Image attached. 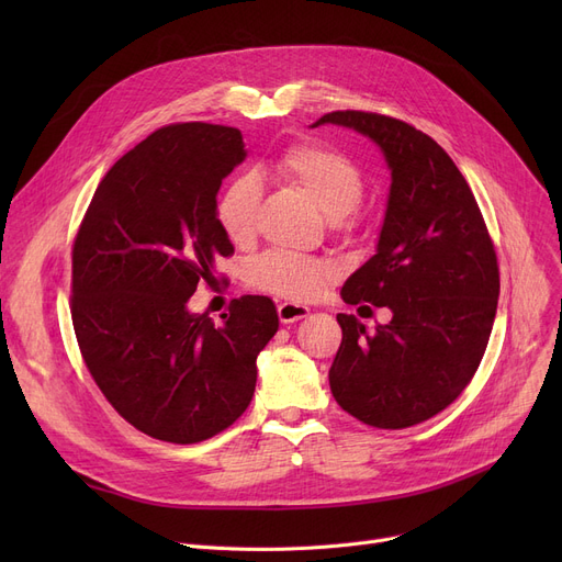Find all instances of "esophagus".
I'll use <instances>...</instances> for the list:
<instances>
[{"instance_id":"obj_1","label":"esophagus","mask_w":562,"mask_h":562,"mask_svg":"<svg viewBox=\"0 0 562 562\" xmlns=\"http://www.w3.org/2000/svg\"><path fill=\"white\" fill-rule=\"evenodd\" d=\"M310 314V307L301 305V303H280L278 305V316L282 323H293V321H301Z\"/></svg>"}]
</instances>
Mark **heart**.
I'll return each instance as SVG.
<instances>
[{"instance_id":"1","label":"heart","mask_w":562,"mask_h":562,"mask_svg":"<svg viewBox=\"0 0 562 562\" xmlns=\"http://www.w3.org/2000/svg\"><path fill=\"white\" fill-rule=\"evenodd\" d=\"M278 175L312 195L335 225L358 210L364 177L358 164L321 143H296L278 159ZM261 187L255 175H234L216 202V218L234 246H248L257 232ZM335 276L328 261L291 252H266L248 266V282L280 299H310Z\"/></svg>"}]
</instances>
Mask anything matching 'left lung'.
<instances>
[{"label":"left lung","mask_w":562,"mask_h":562,"mask_svg":"<svg viewBox=\"0 0 562 562\" xmlns=\"http://www.w3.org/2000/svg\"><path fill=\"white\" fill-rule=\"evenodd\" d=\"M328 123L371 138L392 172L375 255L341 286L344 303L390 307L392 321L369 333L337 314L330 390L362 424L407 428L474 378L496 316V252L474 193L428 134L367 111H333L312 127Z\"/></svg>","instance_id":"obj_1"}]
</instances>
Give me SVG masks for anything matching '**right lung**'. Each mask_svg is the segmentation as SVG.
<instances>
[{
    "label": "right lung",
    "mask_w": 562,
    "mask_h": 562,
    "mask_svg": "<svg viewBox=\"0 0 562 562\" xmlns=\"http://www.w3.org/2000/svg\"><path fill=\"white\" fill-rule=\"evenodd\" d=\"M246 159L239 130H157L104 175L72 246V326L117 415L172 445L229 428L252 401L257 356L278 333L271 299L241 296L221 326L187 303L234 246L216 218Z\"/></svg>",
    "instance_id": "right-lung-1"
}]
</instances>
